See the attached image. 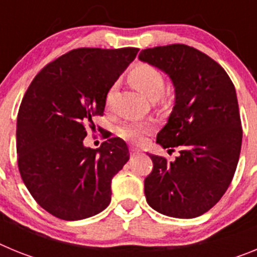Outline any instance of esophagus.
<instances>
[{
  "instance_id": "obj_1",
  "label": "esophagus",
  "mask_w": 257,
  "mask_h": 257,
  "mask_svg": "<svg viewBox=\"0 0 257 257\" xmlns=\"http://www.w3.org/2000/svg\"><path fill=\"white\" fill-rule=\"evenodd\" d=\"M139 153H140V149L131 148V154H139Z\"/></svg>"
}]
</instances>
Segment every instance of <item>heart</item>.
Masks as SVG:
<instances>
[{"mask_svg":"<svg viewBox=\"0 0 257 257\" xmlns=\"http://www.w3.org/2000/svg\"><path fill=\"white\" fill-rule=\"evenodd\" d=\"M128 79L142 94L148 96L149 99H156L160 96L165 87V79L162 73L156 67L149 64H138L130 70ZM113 94V88H110L106 97H110ZM149 130V124L147 122L130 121L122 124L118 130V134L123 139L130 142H139L143 136Z\"/></svg>","mask_w":257,"mask_h":257,"instance_id":"obj_1","label":"heart"}]
</instances>
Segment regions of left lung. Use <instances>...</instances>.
Segmentation results:
<instances>
[{
	"instance_id": "8db88e82",
	"label": "left lung",
	"mask_w": 257,
	"mask_h": 257,
	"mask_svg": "<svg viewBox=\"0 0 257 257\" xmlns=\"http://www.w3.org/2000/svg\"><path fill=\"white\" fill-rule=\"evenodd\" d=\"M139 59L171 78L175 105L157 143L174 161L149 154L144 180L148 205L179 219H193L216 205L230 185L242 145L237 94L224 68L199 50L174 44L145 49Z\"/></svg>"
}]
</instances>
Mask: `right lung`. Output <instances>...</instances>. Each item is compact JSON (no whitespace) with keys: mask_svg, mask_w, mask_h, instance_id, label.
<instances>
[{"mask_svg":"<svg viewBox=\"0 0 257 257\" xmlns=\"http://www.w3.org/2000/svg\"><path fill=\"white\" fill-rule=\"evenodd\" d=\"M139 49L81 47L49 63L23 97L17 122L20 176L41 207L61 220L94 216L110 203V183L130 154L110 138L83 145L108 91ZM101 133V127H97Z\"/></svg>","mask_w":257,"mask_h":257,"instance_id":"add662e5","label":"right lung"}]
</instances>
